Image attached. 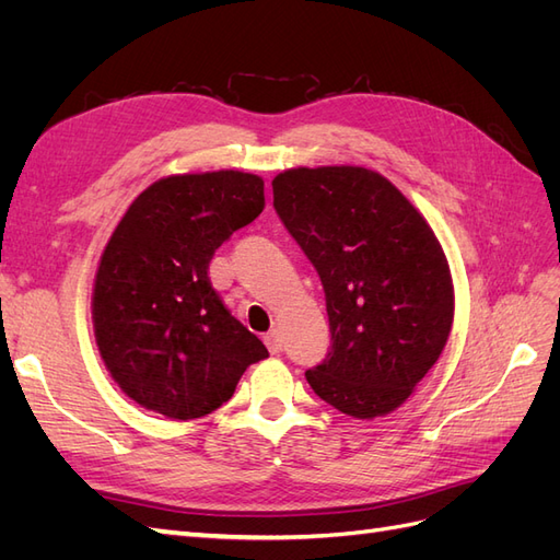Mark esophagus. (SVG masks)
<instances>
[{"label": "esophagus", "mask_w": 560, "mask_h": 560, "mask_svg": "<svg viewBox=\"0 0 560 560\" xmlns=\"http://www.w3.org/2000/svg\"><path fill=\"white\" fill-rule=\"evenodd\" d=\"M264 343H266V348L273 352V354H280L282 352V336H280V331H268L266 336H264Z\"/></svg>", "instance_id": "34e87169"}]
</instances>
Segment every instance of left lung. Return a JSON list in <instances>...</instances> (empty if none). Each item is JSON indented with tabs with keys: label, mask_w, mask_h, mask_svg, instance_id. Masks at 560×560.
I'll return each instance as SVG.
<instances>
[{
	"label": "left lung",
	"mask_w": 560,
	"mask_h": 560,
	"mask_svg": "<svg viewBox=\"0 0 560 560\" xmlns=\"http://www.w3.org/2000/svg\"><path fill=\"white\" fill-rule=\"evenodd\" d=\"M273 208L325 290L331 348L306 371L315 395L352 418L395 411L453 325L451 270L434 231L395 184L354 165L280 173Z\"/></svg>",
	"instance_id": "left-lung-1"
}]
</instances>
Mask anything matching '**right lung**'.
Returning <instances> with one entry per match:
<instances>
[{
    "label": "right lung",
    "instance_id": "1",
    "mask_svg": "<svg viewBox=\"0 0 560 560\" xmlns=\"http://www.w3.org/2000/svg\"><path fill=\"white\" fill-rule=\"evenodd\" d=\"M261 210L257 175H173L135 198L112 233L93 290L95 341L112 378L144 409L208 416L268 358L208 276L217 247Z\"/></svg>",
    "mask_w": 560,
    "mask_h": 560
}]
</instances>
